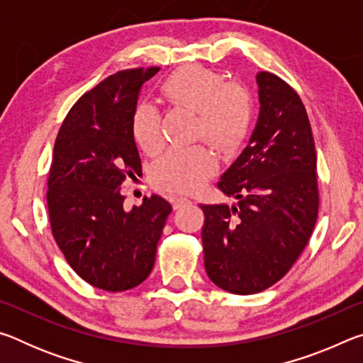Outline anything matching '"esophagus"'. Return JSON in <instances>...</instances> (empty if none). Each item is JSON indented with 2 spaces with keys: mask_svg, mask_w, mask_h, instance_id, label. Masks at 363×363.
I'll return each instance as SVG.
<instances>
[{
  "mask_svg": "<svg viewBox=\"0 0 363 363\" xmlns=\"http://www.w3.org/2000/svg\"><path fill=\"white\" fill-rule=\"evenodd\" d=\"M187 203H190V199H187V196H177V199H174V208L177 210V208H181V206H184V205H187Z\"/></svg>",
  "mask_w": 363,
  "mask_h": 363,
  "instance_id": "34e87169",
  "label": "esophagus"
}]
</instances>
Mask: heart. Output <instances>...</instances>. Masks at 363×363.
Listing matches in <instances>:
<instances>
[{
	"instance_id": "obj_1",
	"label": "heart",
	"mask_w": 363,
	"mask_h": 363,
	"mask_svg": "<svg viewBox=\"0 0 363 363\" xmlns=\"http://www.w3.org/2000/svg\"><path fill=\"white\" fill-rule=\"evenodd\" d=\"M169 104L199 113V133L219 147L232 150L247 133L251 120L248 91L237 83H224L218 73L203 67H182L162 86ZM133 134L140 149L157 153L163 147L162 118L150 104H143L133 115ZM218 169L214 152L203 145L171 149L153 168L160 187L176 192H194Z\"/></svg>"
}]
</instances>
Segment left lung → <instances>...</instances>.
Instances as JSON below:
<instances>
[{
  "label": "left lung",
  "instance_id": "8db88e82",
  "mask_svg": "<svg viewBox=\"0 0 363 363\" xmlns=\"http://www.w3.org/2000/svg\"><path fill=\"white\" fill-rule=\"evenodd\" d=\"M256 83V128L218 182L237 205H200L205 270L233 294L277 284L303 253L318 214L317 155L304 104L274 73L259 72Z\"/></svg>",
  "mask_w": 363,
  "mask_h": 363
}]
</instances>
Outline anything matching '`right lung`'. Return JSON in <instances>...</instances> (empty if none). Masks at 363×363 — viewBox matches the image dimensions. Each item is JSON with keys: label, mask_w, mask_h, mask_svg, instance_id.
I'll return each instance as SVG.
<instances>
[{"label": "right lung", "mask_w": 363, "mask_h": 363, "mask_svg": "<svg viewBox=\"0 0 363 363\" xmlns=\"http://www.w3.org/2000/svg\"><path fill=\"white\" fill-rule=\"evenodd\" d=\"M160 69L116 72L84 93L67 113L48 174L52 237L89 285L126 291L149 277L173 206L162 196L128 211L121 186L143 174L133 134L143 84Z\"/></svg>", "instance_id": "1"}]
</instances>
